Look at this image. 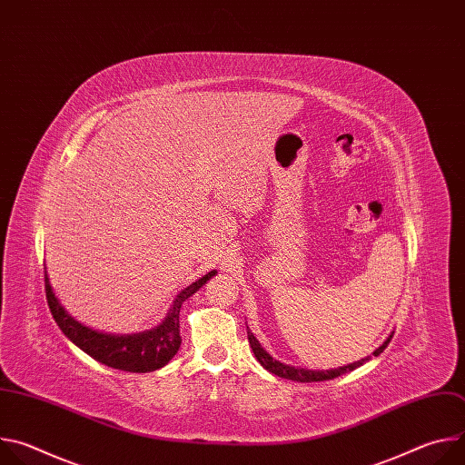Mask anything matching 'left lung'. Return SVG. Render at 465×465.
Segmentation results:
<instances>
[{"instance_id": "obj_1", "label": "left lung", "mask_w": 465, "mask_h": 465, "mask_svg": "<svg viewBox=\"0 0 465 465\" xmlns=\"http://www.w3.org/2000/svg\"><path fill=\"white\" fill-rule=\"evenodd\" d=\"M246 333H248V342H250V346H252V351H253L255 359L261 362V366H262L264 370H269L271 373H274V375H278V377L291 379V381H298V382H316V381H329V379H335V377H339V375H342V373L353 371L355 368L362 366V364L370 359V357H366V359H361V361L351 362V364H348V366H341V368H335V370H325V371H312V370L294 368V366H289V364H283V362L276 361L274 357H271L267 351H264V350L261 348L259 341L253 337V333H252L250 329L246 331ZM391 337H393V333H391V335L382 342V346H379V348L373 351V357H377L379 353H382V351H384V348L390 344Z\"/></svg>"}]
</instances>
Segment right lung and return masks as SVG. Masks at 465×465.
<instances>
[{
  "instance_id": "right-lung-1",
  "label": "right lung",
  "mask_w": 465,
  "mask_h": 465,
  "mask_svg": "<svg viewBox=\"0 0 465 465\" xmlns=\"http://www.w3.org/2000/svg\"><path fill=\"white\" fill-rule=\"evenodd\" d=\"M215 274L217 271H212L201 280H196L194 283L185 287L176 296L165 320L158 327L136 335H106L77 322L60 305L58 298L51 289L47 272H45V298H47L51 314L62 333L68 337L77 348L88 353L92 359H95L97 362L108 368H115L121 371L147 373V371L163 368L176 355L182 344L180 307L191 294H194Z\"/></svg>"
}]
</instances>
